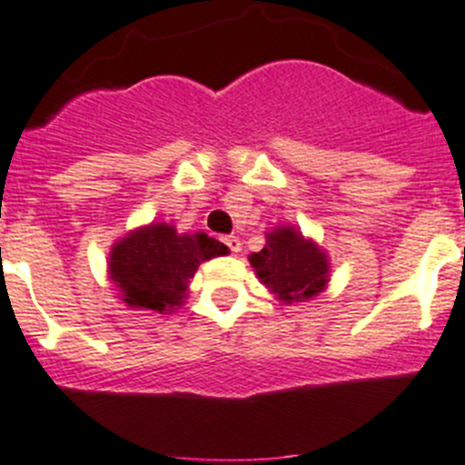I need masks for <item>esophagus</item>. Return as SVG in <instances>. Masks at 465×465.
I'll list each match as a JSON object with an SVG mask.
<instances>
[{
	"instance_id": "1",
	"label": "esophagus",
	"mask_w": 465,
	"mask_h": 465,
	"mask_svg": "<svg viewBox=\"0 0 465 465\" xmlns=\"http://www.w3.org/2000/svg\"><path fill=\"white\" fill-rule=\"evenodd\" d=\"M223 241H224V245H227L229 250H232L233 254H238V252H241L242 242H241V238H238V236H224Z\"/></svg>"
}]
</instances>
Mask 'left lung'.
<instances>
[{"instance_id":"1","label":"left lung","mask_w":465,"mask_h":465,"mask_svg":"<svg viewBox=\"0 0 465 465\" xmlns=\"http://www.w3.org/2000/svg\"><path fill=\"white\" fill-rule=\"evenodd\" d=\"M247 259L259 282L284 305L312 301L331 282L328 252L293 224H277L266 232L263 250Z\"/></svg>"}]
</instances>
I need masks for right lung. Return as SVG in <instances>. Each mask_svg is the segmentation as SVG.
I'll use <instances>...</instances> for the list:
<instances>
[{
    "instance_id": "add662e5",
    "label": "right lung",
    "mask_w": 465,
    "mask_h": 465,
    "mask_svg": "<svg viewBox=\"0 0 465 465\" xmlns=\"http://www.w3.org/2000/svg\"><path fill=\"white\" fill-rule=\"evenodd\" d=\"M224 252L227 245L203 232L179 233L169 223H151L112 245L107 277L130 310L173 314L188 301L199 263Z\"/></svg>"
}]
</instances>
